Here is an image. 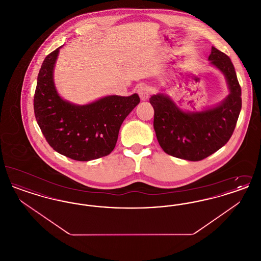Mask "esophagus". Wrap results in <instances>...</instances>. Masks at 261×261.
Returning a JSON list of instances; mask_svg holds the SVG:
<instances>
[{
  "instance_id": "obj_1",
  "label": "esophagus",
  "mask_w": 261,
  "mask_h": 261,
  "mask_svg": "<svg viewBox=\"0 0 261 261\" xmlns=\"http://www.w3.org/2000/svg\"><path fill=\"white\" fill-rule=\"evenodd\" d=\"M138 95L140 96V98H141V99H143V100L149 99V95H150L149 88L146 87V86L139 87V89H138Z\"/></svg>"
}]
</instances>
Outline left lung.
<instances>
[{
	"mask_svg": "<svg viewBox=\"0 0 261 261\" xmlns=\"http://www.w3.org/2000/svg\"><path fill=\"white\" fill-rule=\"evenodd\" d=\"M208 60L223 72L230 89V95L218 107L187 113L162 94L149 99L154 110L158 141L169 155L199 162L222 148L233 135L242 109V90L236 71L230 58L214 47Z\"/></svg>",
	"mask_w": 261,
	"mask_h": 261,
	"instance_id": "8db88e82",
	"label": "left lung"
}]
</instances>
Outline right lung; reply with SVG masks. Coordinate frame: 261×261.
<instances>
[{
  "mask_svg": "<svg viewBox=\"0 0 261 261\" xmlns=\"http://www.w3.org/2000/svg\"><path fill=\"white\" fill-rule=\"evenodd\" d=\"M60 48L49 54L40 68L34 94V113L46 141L62 155L89 162L112 152L126 116L140 102L130 97L109 96L86 106H75L58 95L53 70Z\"/></svg>",
  "mask_w": 261,
  "mask_h": 261,
  "instance_id": "right-lung-1",
  "label": "right lung"
}]
</instances>
